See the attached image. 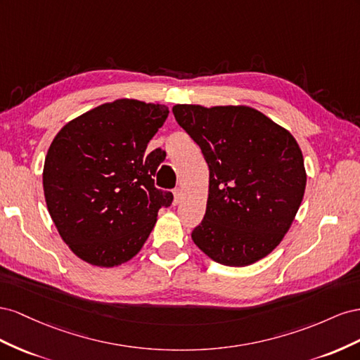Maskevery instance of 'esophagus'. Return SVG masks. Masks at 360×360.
<instances>
[{
  "instance_id": "34e87169",
  "label": "esophagus",
  "mask_w": 360,
  "mask_h": 360,
  "mask_svg": "<svg viewBox=\"0 0 360 360\" xmlns=\"http://www.w3.org/2000/svg\"><path fill=\"white\" fill-rule=\"evenodd\" d=\"M181 199H182V191H181V188L173 190V203L178 205V203L181 202Z\"/></svg>"
}]
</instances>
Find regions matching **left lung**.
<instances>
[{"instance_id":"1","label":"left lung","mask_w":360,"mask_h":360,"mask_svg":"<svg viewBox=\"0 0 360 360\" xmlns=\"http://www.w3.org/2000/svg\"><path fill=\"white\" fill-rule=\"evenodd\" d=\"M210 167L207 212L194 244L215 262L255 264L290 231L304 196L299 143L261 111L245 105L172 108Z\"/></svg>"}]
</instances>
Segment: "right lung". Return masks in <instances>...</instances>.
I'll return each mask as SVG.
<instances>
[{"mask_svg":"<svg viewBox=\"0 0 360 360\" xmlns=\"http://www.w3.org/2000/svg\"><path fill=\"white\" fill-rule=\"evenodd\" d=\"M169 116L161 104L116 99L68 122L48 149L44 193L51 219L69 249L96 266L134 258L173 194L153 186L166 155L149 140Z\"/></svg>","mask_w":360,"mask_h":360,"instance_id":"obj_1","label":"right lung"}]
</instances>
